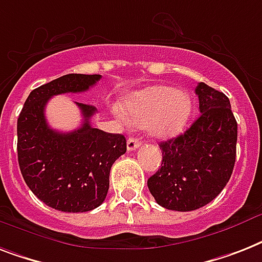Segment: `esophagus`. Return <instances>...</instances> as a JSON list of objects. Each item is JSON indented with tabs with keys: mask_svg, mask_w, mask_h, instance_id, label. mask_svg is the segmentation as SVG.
Returning a JSON list of instances; mask_svg holds the SVG:
<instances>
[{
	"mask_svg": "<svg viewBox=\"0 0 262 262\" xmlns=\"http://www.w3.org/2000/svg\"><path fill=\"white\" fill-rule=\"evenodd\" d=\"M140 145H141V140H140V138H136V137H130V138H129V140H127V142H126L127 150L137 149V148Z\"/></svg>",
	"mask_w": 262,
	"mask_h": 262,
	"instance_id": "obj_1",
	"label": "esophagus"
}]
</instances>
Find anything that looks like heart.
I'll list each match as a JSON object with an SVG mask.
<instances>
[{"instance_id": "heart-1", "label": "heart", "mask_w": 262, "mask_h": 262, "mask_svg": "<svg viewBox=\"0 0 262 262\" xmlns=\"http://www.w3.org/2000/svg\"><path fill=\"white\" fill-rule=\"evenodd\" d=\"M125 112L136 125H148L150 135L169 138L184 129L192 112V102L186 91L169 86H152L130 95Z\"/></svg>"}]
</instances>
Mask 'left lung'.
Listing matches in <instances>:
<instances>
[{
    "label": "left lung",
    "instance_id": "left-lung-1",
    "mask_svg": "<svg viewBox=\"0 0 262 262\" xmlns=\"http://www.w3.org/2000/svg\"><path fill=\"white\" fill-rule=\"evenodd\" d=\"M199 117L183 135L160 142L163 163L148 179L155 201L168 210L192 211L215 199L235 163L237 121L230 101L201 82Z\"/></svg>",
    "mask_w": 262,
    "mask_h": 262
}]
</instances>
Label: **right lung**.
<instances>
[{"mask_svg": "<svg viewBox=\"0 0 262 262\" xmlns=\"http://www.w3.org/2000/svg\"><path fill=\"white\" fill-rule=\"evenodd\" d=\"M101 75L69 74L32 91L17 120V156L21 175L47 206L64 212H86L101 206L109 191L114 161L126 152V138L95 129L94 106L78 103L82 126L69 133L51 129L46 105L54 95L83 93Z\"/></svg>", "mask_w": 262, "mask_h": 262, "instance_id": "obj_1", "label": "right lung"}]
</instances>
